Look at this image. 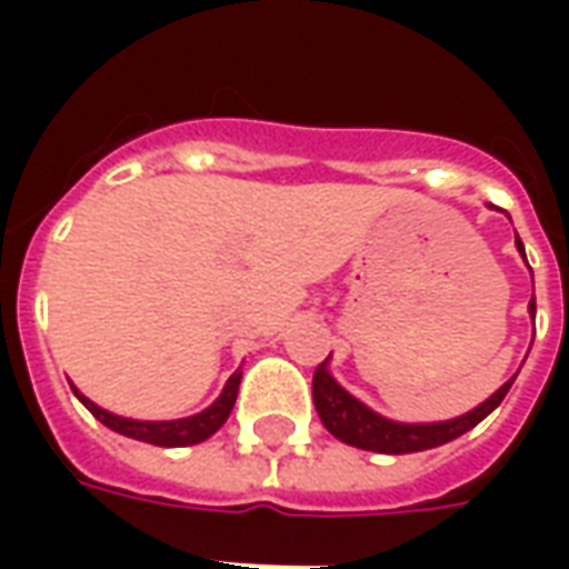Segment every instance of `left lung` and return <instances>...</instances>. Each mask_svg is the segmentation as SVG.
Returning <instances> with one entry per match:
<instances>
[{"mask_svg": "<svg viewBox=\"0 0 569 569\" xmlns=\"http://www.w3.org/2000/svg\"><path fill=\"white\" fill-rule=\"evenodd\" d=\"M515 247L525 256V243L518 240V234H515ZM530 313L537 317V298H530ZM512 381L502 383L488 402H481L476 411H469L463 418L445 420V423H396V420L381 418L371 408L357 402L345 387L335 383L332 375L326 371V362H320L317 371H313V406H317L322 427L329 429L335 439L347 441L353 448H362V451L415 453L439 448L445 441H453L457 436L469 432L476 423H481L506 399Z\"/></svg>", "mask_w": 569, "mask_h": 569, "instance_id": "left-lung-1", "label": "left lung"}]
</instances>
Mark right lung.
<instances>
[{
  "label": "right lung",
  "mask_w": 569,
  "mask_h": 569,
  "mask_svg": "<svg viewBox=\"0 0 569 569\" xmlns=\"http://www.w3.org/2000/svg\"><path fill=\"white\" fill-rule=\"evenodd\" d=\"M237 387H240V371H234V375L228 378L222 396H219L207 411H200L194 418L161 420V423H154V420L118 418V415H109V411H103L100 406H93L91 399L81 396L76 387H72V393L79 396L81 402H84V408H88L100 423H106L109 429H116L121 436H128V439L149 441V445H158V448H186V445H198V441L210 439L212 432L222 427L224 420H228V415H231V408H234Z\"/></svg>",
  "instance_id": "1"
}]
</instances>
